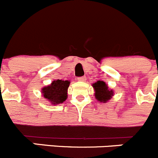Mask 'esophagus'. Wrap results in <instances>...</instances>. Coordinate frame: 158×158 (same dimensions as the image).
<instances>
[{
    "instance_id": "esophagus-1",
    "label": "esophagus",
    "mask_w": 158,
    "mask_h": 158,
    "mask_svg": "<svg viewBox=\"0 0 158 158\" xmlns=\"http://www.w3.org/2000/svg\"><path fill=\"white\" fill-rule=\"evenodd\" d=\"M77 80L79 81H85L86 80V77H80L77 78Z\"/></svg>"
}]
</instances>
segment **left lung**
Instances as JSON below:
<instances>
[{"label": "left lung", "mask_w": 158, "mask_h": 158, "mask_svg": "<svg viewBox=\"0 0 158 158\" xmlns=\"http://www.w3.org/2000/svg\"><path fill=\"white\" fill-rule=\"evenodd\" d=\"M93 88L95 91L96 99L101 102H106L113 95L112 90L109 91L107 85L102 81H98L96 83L93 84Z\"/></svg>", "instance_id": "8db88e82"}]
</instances>
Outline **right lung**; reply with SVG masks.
Instances as JSON below:
<instances>
[{
    "label": "right lung",
    "mask_w": 158,
    "mask_h": 158,
    "mask_svg": "<svg viewBox=\"0 0 158 158\" xmlns=\"http://www.w3.org/2000/svg\"><path fill=\"white\" fill-rule=\"evenodd\" d=\"M70 85L69 81H54L50 85L43 88V94L46 101L51 104L57 105L63 103L67 98V88Z\"/></svg>",
    "instance_id": "add662e5"
}]
</instances>
